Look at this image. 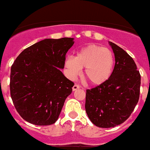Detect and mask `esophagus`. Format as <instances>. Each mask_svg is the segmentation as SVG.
Instances as JSON below:
<instances>
[{"label":"esophagus","mask_w":150,"mask_h":150,"mask_svg":"<svg viewBox=\"0 0 150 150\" xmlns=\"http://www.w3.org/2000/svg\"><path fill=\"white\" fill-rule=\"evenodd\" d=\"M79 88H80V86H79V85H77V84H75V85H74V86L72 87V90L73 91H76L77 89H79Z\"/></svg>","instance_id":"obj_1"}]
</instances>
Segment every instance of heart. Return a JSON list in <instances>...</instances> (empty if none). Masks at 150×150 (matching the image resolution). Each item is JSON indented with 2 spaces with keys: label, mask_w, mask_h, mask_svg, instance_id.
<instances>
[{
  "label": "heart",
  "mask_w": 150,
  "mask_h": 150,
  "mask_svg": "<svg viewBox=\"0 0 150 150\" xmlns=\"http://www.w3.org/2000/svg\"><path fill=\"white\" fill-rule=\"evenodd\" d=\"M69 76L75 79L85 69V77L90 84L100 85L111 76L114 67V54L108 48L89 44L76 52L75 57L68 56L65 60Z\"/></svg>",
  "instance_id": "obj_1"
}]
</instances>
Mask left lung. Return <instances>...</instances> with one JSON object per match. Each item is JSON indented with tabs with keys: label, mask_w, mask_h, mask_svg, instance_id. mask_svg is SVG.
<instances>
[{
	"label": "left lung",
	"mask_w": 150,
	"mask_h": 150,
	"mask_svg": "<svg viewBox=\"0 0 150 150\" xmlns=\"http://www.w3.org/2000/svg\"><path fill=\"white\" fill-rule=\"evenodd\" d=\"M115 65L106 82L86 91L85 110L98 127L110 128L127 120L138 103L141 78L132 57L117 45L109 42Z\"/></svg>",
	"instance_id": "obj_1"
}]
</instances>
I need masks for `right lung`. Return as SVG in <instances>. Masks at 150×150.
Here are the masks:
<instances>
[{
	"label": "right lung",
	"instance_id": "right-lung-1",
	"mask_svg": "<svg viewBox=\"0 0 150 150\" xmlns=\"http://www.w3.org/2000/svg\"><path fill=\"white\" fill-rule=\"evenodd\" d=\"M74 39H45L25 49L11 69V96L17 111L30 124L56 123L74 83L62 74Z\"/></svg>",
	"mask_w": 150,
	"mask_h": 150
}]
</instances>
